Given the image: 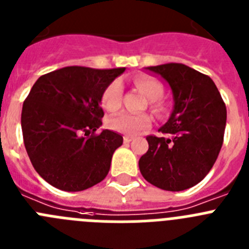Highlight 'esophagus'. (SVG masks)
Segmentation results:
<instances>
[{"mask_svg": "<svg viewBox=\"0 0 249 249\" xmlns=\"http://www.w3.org/2000/svg\"><path fill=\"white\" fill-rule=\"evenodd\" d=\"M123 141H124V143H129V142L132 141V137H129V136H124V137H123Z\"/></svg>", "mask_w": 249, "mask_h": 249, "instance_id": "1", "label": "esophagus"}]
</instances>
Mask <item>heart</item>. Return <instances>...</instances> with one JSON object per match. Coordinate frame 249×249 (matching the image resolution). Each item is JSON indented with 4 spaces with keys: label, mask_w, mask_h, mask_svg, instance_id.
Masks as SVG:
<instances>
[{
    "label": "heart",
    "mask_w": 249,
    "mask_h": 249,
    "mask_svg": "<svg viewBox=\"0 0 249 249\" xmlns=\"http://www.w3.org/2000/svg\"><path fill=\"white\" fill-rule=\"evenodd\" d=\"M133 83L141 93H143L148 100H151V107L156 111L160 109L157 100L163 93V86L157 78L148 76V74H137L133 77ZM122 83L118 80H114L109 83L102 92L101 103L103 108L108 112L117 111L122 102ZM152 120L147 113L131 114V113H118L111 116L107 120V127L112 131L135 135L137 132L147 128L151 124Z\"/></svg>",
    "instance_id": "1"
}]
</instances>
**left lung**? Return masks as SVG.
<instances>
[{
    "instance_id": "1",
    "label": "left lung",
    "mask_w": 249,
    "mask_h": 249,
    "mask_svg": "<svg viewBox=\"0 0 249 249\" xmlns=\"http://www.w3.org/2000/svg\"><path fill=\"white\" fill-rule=\"evenodd\" d=\"M146 70L168 82L175 106L158 129L162 136H147L148 151L140 158V171L158 188L187 190L208 175L218 157L227 120L226 105L211 77L188 66L166 63Z\"/></svg>"
}]
</instances>
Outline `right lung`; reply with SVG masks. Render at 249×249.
Segmentation results:
<instances>
[{"label": "right lung", "mask_w": 249, "mask_h": 249, "mask_svg": "<svg viewBox=\"0 0 249 249\" xmlns=\"http://www.w3.org/2000/svg\"><path fill=\"white\" fill-rule=\"evenodd\" d=\"M126 68L68 66L41 76L23 102L21 126L31 163L51 186L78 192L108 175L123 137L96 133L105 116L103 89Z\"/></svg>", "instance_id": "right-lung-1"}]
</instances>
